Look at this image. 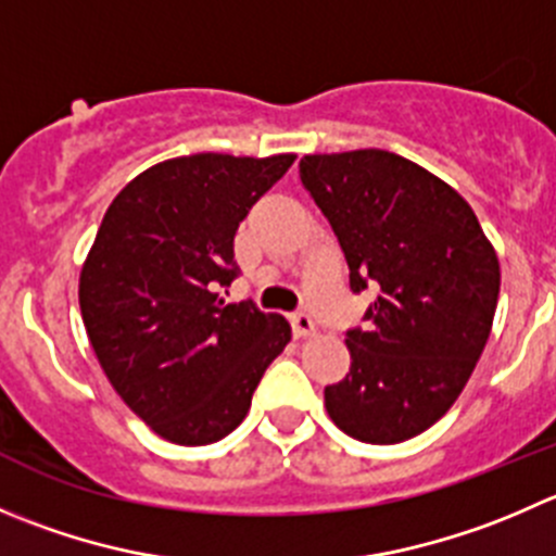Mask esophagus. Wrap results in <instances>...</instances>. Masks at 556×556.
<instances>
[{"label": "esophagus", "instance_id": "1", "mask_svg": "<svg viewBox=\"0 0 556 556\" xmlns=\"http://www.w3.org/2000/svg\"><path fill=\"white\" fill-rule=\"evenodd\" d=\"M290 323H293V333L295 337H312L315 333V320L306 309H299L290 315Z\"/></svg>", "mask_w": 556, "mask_h": 556}]
</instances>
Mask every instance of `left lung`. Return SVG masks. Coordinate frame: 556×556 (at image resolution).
I'll return each instance as SVG.
<instances>
[{
  "label": "left lung",
  "mask_w": 556,
  "mask_h": 556,
  "mask_svg": "<svg viewBox=\"0 0 556 556\" xmlns=\"http://www.w3.org/2000/svg\"><path fill=\"white\" fill-rule=\"evenodd\" d=\"M299 176L342 247L350 290L377 295L364 328H348L350 371L326 386V409L361 443H404L448 413L486 348L497 255L465 198L399 154H306Z\"/></svg>",
  "instance_id": "obj_1"
}]
</instances>
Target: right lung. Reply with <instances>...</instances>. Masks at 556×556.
<instances>
[{"mask_svg": "<svg viewBox=\"0 0 556 556\" xmlns=\"http://www.w3.org/2000/svg\"><path fill=\"white\" fill-rule=\"evenodd\" d=\"M295 154H190L129 181L80 271V315L129 409L176 445H208L244 421L290 323L255 301L225 304L233 239Z\"/></svg>", "mask_w": 556, "mask_h": 556, "instance_id": "right-lung-1", "label": "right lung"}]
</instances>
